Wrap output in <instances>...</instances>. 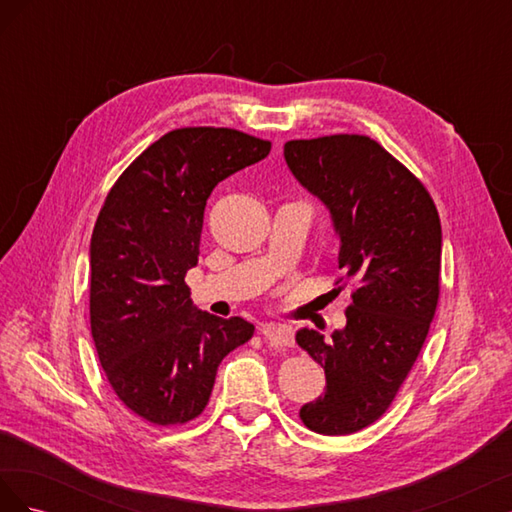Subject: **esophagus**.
<instances>
[{
	"label": "esophagus",
	"instance_id": "obj_1",
	"mask_svg": "<svg viewBox=\"0 0 512 512\" xmlns=\"http://www.w3.org/2000/svg\"><path fill=\"white\" fill-rule=\"evenodd\" d=\"M260 333H262V337H265L271 346L290 348L294 344L292 329L286 327V324H265V327L260 329Z\"/></svg>",
	"mask_w": 512,
	"mask_h": 512
}]
</instances>
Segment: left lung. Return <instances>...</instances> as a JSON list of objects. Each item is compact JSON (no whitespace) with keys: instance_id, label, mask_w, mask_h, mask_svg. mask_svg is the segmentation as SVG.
Returning a JSON list of instances; mask_svg holds the SVG:
<instances>
[{"instance_id":"1","label":"left lung","mask_w":512,"mask_h":512,"mask_svg":"<svg viewBox=\"0 0 512 512\" xmlns=\"http://www.w3.org/2000/svg\"><path fill=\"white\" fill-rule=\"evenodd\" d=\"M284 158L331 213L337 284L352 297L346 327L329 339L297 333L327 376V391L299 416L322 436H348L389 410L425 344L440 297V215L425 185L369 136L288 141Z\"/></svg>"}]
</instances>
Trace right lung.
<instances>
[{"label": "right lung", "mask_w": 512, "mask_h": 512, "mask_svg": "<svg viewBox=\"0 0 512 512\" xmlns=\"http://www.w3.org/2000/svg\"><path fill=\"white\" fill-rule=\"evenodd\" d=\"M271 143L230 128H179L138 156L108 192L89 247L91 335L115 395L153 425L205 410L224 356L254 335L239 316L192 305L205 205Z\"/></svg>", "instance_id": "right-lung-1"}]
</instances>
